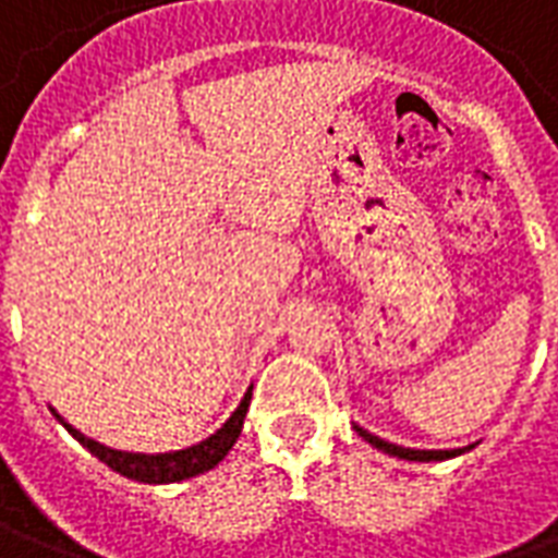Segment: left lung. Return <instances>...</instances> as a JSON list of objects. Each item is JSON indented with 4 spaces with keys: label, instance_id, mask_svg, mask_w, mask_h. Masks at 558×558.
Returning a JSON list of instances; mask_svg holds the SVG:
<instances>
[{
    "label": "left lung",
    "instance_id": "1",
    "mask_svg": "<svg viewBox=\"0 0 558 558\" xmlns=\"http://www.w3.org/2000/svg\"><path fill=\"white\" fill-rule=\"evenodd\" d=\"M355 430L362 436L364 442H371L374 448L379 451H386L391 457H400V460H418V463H430V460H451L457 454H466L469 448H475V445H466V448H451V451H418V448H403V445H395V442H386V439H379L374 433H367L364 427L355 424Z\"/></svg>",
    "mask_w": 558,
    "mask_h": 558
}]
</instances>
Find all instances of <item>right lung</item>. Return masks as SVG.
I'll list each match as a JSON object with an SVG mask.
<instances>
[{
    "instance_id": "add662e5",
    "label": "right lung",
    "mask_w": 558,
    "mask_h": 558,
    "mask_svg": "<svg viewBox=\"0 0 558 558\" xmlns=\"http://www.w3.org/2000/svg\"><path fill=\"white\" fill-rule=\"evenodd\" d=\"M251 391L254 388H247V395L239 403V410L232 412L227 424L215 430L208 439L203 442L191 445V448H182V451H167V454H134V451H116V448H107V445L95 442L89 436H83L77 427H71L68 421H62V415L53 410V415L68 427V433L77 439L83 448H89L92 454L98 457L101 463L119 472V475H125L131 481H143V484H172V481H184V478H194L199 472H208V469H215L223 460V457L230 454V448L239 439V433H242L244 415H247V407H251Z\"/></svg>"
}]
</instances>
